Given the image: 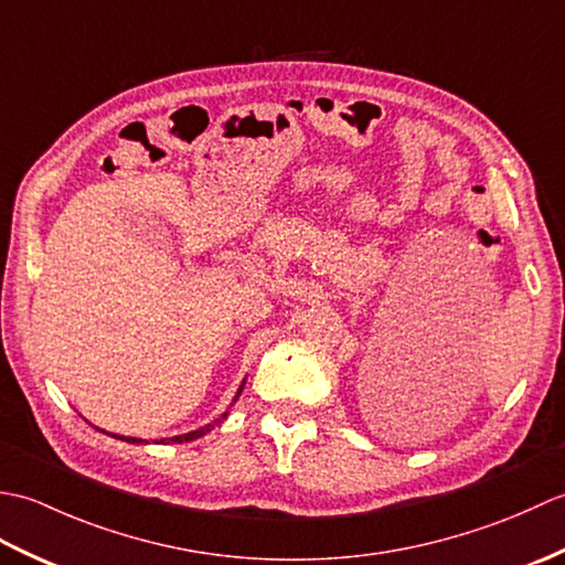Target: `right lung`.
<instances>
[{
	"label": "right lung",
	"instance_id": "obj_1",
	"mask_svg": "<svg viewBox=\"0 0 565 565\" xmlns=\"http://www.w3.org/2000/svg\"><path fill=\"white\" fill-rule=\"evenodd\" d=\"M243 388H245V381L239 383V388H237V393H235L233 403L239 398V393H243ZM225 417H227V413H223L218 419H213V423H211V425H206V427L194 429V431H186V435H177V437H167V439H154V444H184V441H191V439H199V437L206 435V431H211V429H213V425L223 423ZM97 429H99V427H97ZM99 431H104V429H99ZM111 437H116V439H124V441H128V444H148L146 439H138V437H121V435H111Z\"/></svg>",
	"mask_w": 565,
	"mask_h": 565
}]
</instances>
